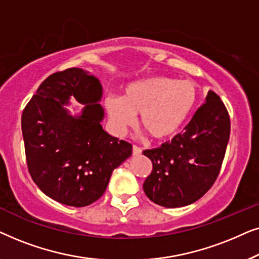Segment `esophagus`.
I'll use <instances>...</instances> for the list:
<instances>
[{
  "mask_svg": "<svg viewBox=\"0 0 259 259\" xmlns=\"http://www.w3.org/2000/svg\"><path fill=\"white\" fill-rule=\"evenodd\" d=\"M141 152H143V150L140 147H138L137 145H133V155H139L141 154Z\"/></svg>",
  "mask_w": 259,
  "mask_h": 259,
  "instance_id": "1",
  "label": "esophagus"
}]
</instances>
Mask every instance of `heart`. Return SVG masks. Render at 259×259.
<instances>
[{"mask_svg":"<svg viewBox=\"0 0 259 259\" xmlns=\"http://www.w3.org/2000/svg\"><path fill=\"white\" fill-rule=\"evenodd\" d=\"M197 101V88L190 80L152 76L127 84L122 97L108 95L105 106L112 125L123 133L140 114V125L155 139L178 132Z\"/></svg>","mask_w":259,"mask_h":259,"instance_id":"obj_1","label":"heart"}]
</instances>
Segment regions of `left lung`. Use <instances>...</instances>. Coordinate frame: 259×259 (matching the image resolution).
Returning a JSON list of instances; mask_svg holds the SVG:
<instances>
[{
    "label": "left lung",
    "instance_id": "1",
    "mask_svg": "<svg viewBox=\"0 0 259 259\" xmlns=\"http://www.w3.org/2000/svg\"><path fill=\"white\" fill-rule=\"evenodd\" d=\"M171 141L144 151L153 169L144 191L153 203L182 207L204 196L217 179L230 138L228 109L214 92Z\"/></svg>",
    "mask_w": 259,
    "mask_h": 259
}]
</instances>
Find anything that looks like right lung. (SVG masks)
<instances>
[{
	"instance_id": "obj_1",
	"label": "right lung",
	"mask_w": 259,
	"mask_h": 259,
	"mask_svg": "<svg viewBox=\"0 0 259 259\" xmlns=\"http://www.w3.org/2000/svg\"><path fill=\"white\" fill-rule=\"evenodd\" d=\"M101 97L97 77L69 68L49 75L22 113L28 171L46 196L68 206L98 200L113 169L132 154V145L102 128ZM70 97L85 106L80 115L65 108Z\"/></svg>"
}]
</instances>
